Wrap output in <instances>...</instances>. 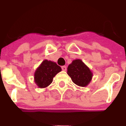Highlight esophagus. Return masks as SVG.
<instances>
[{"label":"esophagus","instance_id":"obj_1","mask_svg":"<svg viewBox=\"0 0 126 126\" xmlns=\"http://www.w3.org/2000/svg\"><path fill=\"white\" fill-rule=\"evenodd\" d=\"M62 70L64 71H66V66H62Z\"/></svg>","mask_w":126,"mask_h":126}]
</instances>
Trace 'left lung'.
Segmentation results:
<instances>
[{"label":"left lung","instance_id":"obj_1","mask_svg":"<svg viewBox=\"0 0 126 126\" xmlns=\"http://www.w3.org/2000/svg\"><path fill=\"white\" fill-rule=\"evenodd\" d=\"M67 70L72 82L79 87H87L92 80L93 72L80 59L72 61Z\"/></svg>","mask_w":126,"mask_h":126}]
</instances>
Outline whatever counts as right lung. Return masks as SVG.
Wrapping results in <instances>:
<instances>
[{
    "label": "right lung",
    "mask_w": 126,
    "mask_h": 126,
    "mask_svg": "<svg viewBox=\"0 0 126 126\" xmlns=\"http://www.w3.org/2000/svg\"><path fill=\"white\" fill-rule=\"evenodd\" d=\"M62 71L60 66L50 60H44L34 73V82L40 88H44L52 82L56 75Z\"/></svg>",
    "instance_id": "1"
}]
</instances>
